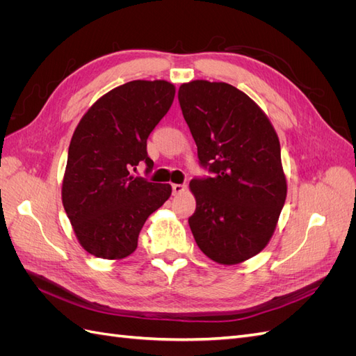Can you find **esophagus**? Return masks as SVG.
Here are the masks:
<instances>
[{
	"label": "esophagus",
	"instance_id": "34e87169",
	"mask_svg": "<svg viewBox=\"0 0 356 356\" xmlns=\"http://www.w3.org/2000/svg\"><path fill=\"white\" fill-rule=\"evenodd\" d=\"M172 191H174L175 196L182 195V193L187 191V186L186 184H174V186H172Z\"/></svg>",
	"mask_w": 356,
	"mask_h": 356
}]
</instances>
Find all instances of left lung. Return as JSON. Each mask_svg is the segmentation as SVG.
<instances>
[{
	"label": "left lung",
	"mask_w": 356,
	"mask_h": 356,
	"mask_svg": "<svg viewBox=\"0 0 356 356\" xmlns=\"http://www.w3.org/2000/svg\"><path fill=\"white\" fill-rule=\"evenodd\" d=\"M178 99L200 165L213 174L190 182L196 199L190 229L212 261L243 263L272 239L286 199L277 134L260 106L232 84L184 83Z\"/></svg>",
	"instance_id": "obj_1"
}]
</instances>
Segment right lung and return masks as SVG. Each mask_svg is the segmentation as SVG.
<instances>
[{
  "label": "right lung",
  "mask_w": 356,
  "mask_h": 356,
  "mask_svg": "<svg viewBox=\"0 0 356 356\" xmlns=\"http://www.w3.org/2000/svg\"><path fill=\"white\" fill-rule=\"evenodd\" d=\"M175 86L134 80L105 93L88 110L71 138L62 203L75 236L89 254L122 260L138 246L147 218L172 195L169 184L131 174L148 170L147 138L169 111Z\"/></svg>",
  "instance_id": "1"
}]
</instances>
